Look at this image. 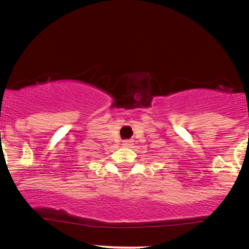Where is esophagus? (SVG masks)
I'll use <instances>...</instances> for the list:
<instances>
[{"label": "esophagus", "mask_w": 249, "mask_h": 249, "mask_svg": "<svg viewBox=\"0 0 249 249\" xmlns=\"http://www.w3.org/2000/svg\"><path fill=\"white\" fill-rule=\"evenodd\" d=\"M132 140H124V146H130V144H132Z\"/></svg>", "instance_id": "esophagus-1"}]
</instances>
